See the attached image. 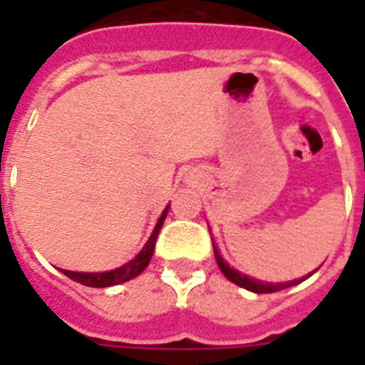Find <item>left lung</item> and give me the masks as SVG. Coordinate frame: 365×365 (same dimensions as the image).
<instances>
[{
    "label": "left lung",
    "instance_id": "8db88e82",
    "mask_svg": "<svg viewBox=\"0 0 365 365\" xmlns=\"http://www.w3.org/2000/svg\"><path fill=\"white\" fill-rule=\"evenodd\" d=\"M213 250H215V260H217V264H219V268H221V272L225 274V277L227 279H230L232 283H237V285H240V287H245V289L248 291H254V293H274V291H279V289H287V287H291V285H295V283H301L303 279H307L309 275H305V277H301V279H293V282H287V283H266V282H260V279H254V277H248V275L240 274L238 269L230 268L227 262L222 260V256L219 254V250H217V246L213 245Z\"/></svg>",
    "mask_w": 365,
    "mask_h": 365
}]
</instances>
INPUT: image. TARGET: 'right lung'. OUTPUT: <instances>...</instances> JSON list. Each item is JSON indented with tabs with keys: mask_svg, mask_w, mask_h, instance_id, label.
Masks as SVG:
<instances>
[{
	"mask_svg": "<svg viewBox=\"0 0 365 365\" xmlns=\"http://www.w3.org/2000/svg\"><path fill=\"white\" fill-rule=\"evenodd\" d=\"M168 209L170 205L164 209V213L160 215L158 222L154 227V232L148 238V242L144 245V248L138 252L135 260L127 262L125 266H120L117 269H111V272H99V274H86V272H70V269H62V274L68 275L70 279L82 283V285H88V287H111V285H119V283H125L128 279H133L138 274H143L144 268L148 266V262L152 258V252H154V246H156V238H158V232L164 225V219H166Z\"/></svg>",
	"mask_w": 365,
	"mask_h": 365,
	"instance_id": "add662e5",
	"label": "right lung"
}]
</instances>
